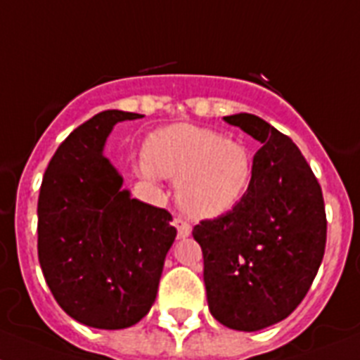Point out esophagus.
Instances as JSON below:
<instances>
[{"instance_id":"obj_1","label":"esophagus","mask_w":360,"mask_h":360,"mask_svg":"<svg viewBox=\"0 0 360 360\" xmlns=\"http://www.w3.org/2000/svg\"><path fill=\"white\" fill-rule=\"evenodd\" d=\"M174 226L177 229V236L179 238L190 236V232H192V226H190V223L185 221L183 217H175Z\"/></svg>"}]
</instances>
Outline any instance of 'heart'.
Wrapping results in <instances>:
<instances>
[{
	"mask_svg": "<svg viewBox=\"0 0 360 360\" xmlns=\"http://www.w3.org/2000/svg\"><path fill=\"white\" fill-rule=\"evenodd\" d=\"M139 172L148 179H177L175 195L186 214L217 217L245 199L255 161L243 144L192 124H175L150 137Z\"/></svg>",
	"mask_w": 360,
	"mask_h": 360,
	"instance_id": "obj_1",
	"label": "heart"
}]
</instances>
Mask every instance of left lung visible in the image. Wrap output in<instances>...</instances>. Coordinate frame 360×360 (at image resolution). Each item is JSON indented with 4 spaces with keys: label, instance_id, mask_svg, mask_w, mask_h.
Masks as SVG:
<instances>
[{
    "label": "left lung",
    "instance_id": "8db88e82",
    "mask_svg": "<svg viewBox=\"0 0 360 360\" xmlns=\"http://www.w3.org/2000/svg\"><path fill=\"white\" fill-rule=\"evenodd\" d=\"M262 143L245 199L203 219L192 236L203 250L210 313L238 331L289 316L315 280L326 249L322 188L298 146L256 115L225 117Z\"/></svg>",
    "mask_w": 360,
    "mask_h": 360
}]
</instances>
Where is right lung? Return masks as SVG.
Instances as JSON below:
<instances>
[{
  "instance_id": "obj_1",
  "label": "right lung",
  "mask_w": 360,
  "mask_h": 360,
  "mask_svg": "<svg viewBox=\"0 0 360 360\" xmlns=\"http://www.w3.org/2000/svg\"><path fill=\"white\" fill-rule=\"evenodd\" d=\"M139 113L108 110L58 146L38 198V259L69 316L98 329H122L148 315L175 240L172 216L129 198L102 155L111 128Z\"/></svg>"
}]
</instances>
